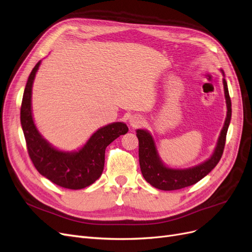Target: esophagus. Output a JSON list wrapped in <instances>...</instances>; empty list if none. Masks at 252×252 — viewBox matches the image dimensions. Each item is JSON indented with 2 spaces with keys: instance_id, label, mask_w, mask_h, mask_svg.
Returning <instances> with one entry per match:
<instances>
[{
  "instance_id": "1",
  "label": "esophagus",
  "mask_w": 252,
  "mask_h": 252,
  "mask_svg": "<svg viewBox=\"0 0 252 252\" xmlns=\"http://www.w3.org/2000/svg\"><path fill=\"white\" fill-rule=\"evenodd\" d=\"M128 123L133 127H137L142 124V118L139 115H133V116L129 117Z\"/></svg>"
}]
</instances>
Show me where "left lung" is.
I'll list each match as a JSON object with an SVG mask.
<instances>
[{"mask_svg": "<svg viewBox=\"0 0 252 252\" xmlns=\"http://www.w3.org/2000/svg\"><path fill=\"white\" fill-rule=\"evenodd\" d=\"M223 85L227 104V117L220 137H219L214 155L204 163L188 169H173L166 167L158 156L156 145L151 134L144 129H137L141 173L144 179L154 188L161 190H176L188 188L200 181L219 163L223 155L227 129H228L231 118V100L225 78H223Z\"/></svg>", "mask_w": 252, "mask_h": 252, "instance_id": "left-lung-1", "label": "left lung"}]
</instances>
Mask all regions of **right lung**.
I'll use <instances>...</instances> for the list:
<instances>
[{"mask_svg": "<svg viewBox=\"0 0 252 252\" xmlns=\"http://www.w3.org/2000/svg\"><path fill=\"white\" fill-rule=\"evenodd\" d=\"M40 61L31 71L24 91L21 107V124L27 150L37 172L63 189H80L94 183L104 166L105 148L120 135L127 133L123 123H114L96 131L78 152L55 150L40 136L31 112V92Z\"/></svg>", "mask_w": 252, "mask_h": 252, "instance_id": "obj_1", "label": "right lung"}]
</instances>
